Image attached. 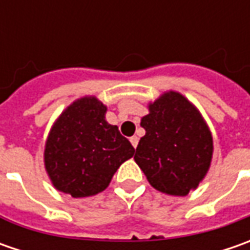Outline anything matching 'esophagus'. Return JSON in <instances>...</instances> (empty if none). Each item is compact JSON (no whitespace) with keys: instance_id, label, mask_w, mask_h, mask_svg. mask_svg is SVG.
Instances as JSON below:
<instances>
[{"instance_id":"34e87169","label":"esophagus","mask_w":250,"mask_h":250,"mask_svg":"<svg viewBox=\"0 0 250 250\" xmlns=\"http://www.w3.org/2000/svg\"><path fill=\"white\" fill-rule=\"evenodd\" d=\"M129 140H130V143H132V146L136 149V146H138V143H139V138H138V136H132Z\"/></svg>"}]
</instances>
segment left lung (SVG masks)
I'll use <instances>...</instances> for the list:
<instances>
[{
    "instance_id": "1",
    "label": "left lung",
    "mask_w": 250,
    "mask_h": 250,
    "mask_svg": "<svg viewBox=\"0 0 250 250\" xmlns=\"http://www.w3.org/2000/svg\"><path fill=\"white\" fill-rule=\"evenodd\" d=\"M140 120L135 161L149 184L171 196H187L206 177L213 159V136L206 121L185 96L166 91L149 103Z\"/></svg>"
}]
</instances>
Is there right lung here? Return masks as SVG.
I'll return each mask as SVG.
<instances>
[{
	"instance_id": "add662e5",
	"label": "right lung",
	"mask_w": 250,
	"mask_h": 250,
	"mask_svg": "<svg viewBox=\"0 0 250 250\" xmlns=\"http://www.w3.org/2000/svg\"><path fill=\"white\" fill-rule=\"evenodd\" d=\"M107 107L94 96L68 105L55 120L44 146V167L53 187L72 197L94 196L135 149L117 125L105 120Z\"/></svg>"
}]
</instances>
